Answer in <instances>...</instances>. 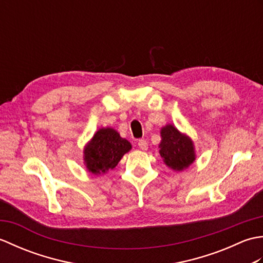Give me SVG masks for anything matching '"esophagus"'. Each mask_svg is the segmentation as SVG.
Returning <instances> with one entry per match:
<instances>
[{
    "label": "esophagus",
    "instance_id": "esophagus-1",
    "mask_svg": "<svg viewBox=\"0 0 263 263\" xmlns=\"http://www.w3.org/2000/svg\"><path fill=\"white\" fill-rule=\"evenodd\" d=\"M138 146L140 149L142 150H147L148 149V142L146 140H143V139H141V140L138 141Z\"/></svg>",
    "mask_w": 263,
    "mask_h": 263
}]
</instances>
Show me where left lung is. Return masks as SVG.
<instances>
[{
  "label": "left lung",
  "mask_w": 263,
  "mask_h": 263,
  "mask_svg": "<svg viewBox=\"0 0 263 263\" xmlns=\"http://www.w3.org/2000/svg\"><path fill=\"white\" fill-rule=\"evenodd\" d=\"M160 135L159 154L167 166L174 171H183L193 163L195 159L193 143L186 136L171 124L161 128Z\"/></svg>",
  "instance_id": "1"
}]
</instances>
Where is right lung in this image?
I'll return each mask as SVG.
<instances>
[{
  "label": "right lung",
  "instance_id": "right-lung-1",
  "mask_svg": "<svg viewBox=\"0 0 263 263\" xmlns=\"http://www.w3.org/2000/svg\"><path fill=\"white\" fill-rule=\"evenodd\" d=\"M130 149L131 143L114 128H100L83 152L87 170L96 175L113 170Z\"/></svg>",
  "mask_w": 263,
  "mask_h": 263
}]
</instances>
